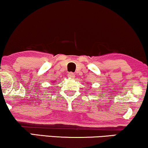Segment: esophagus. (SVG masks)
I'll return each instance as SVG.
<instances>
[{
	"instance_id": "obj_1",
	"label": "esophagus",
	"mask_w": 148,
	"mask_h": 148,
	"mask_svg": "<svg viewBox=\"0 0 148 148\" xmlns=\"http://www.w3.org/2000/svg\"><path fill=\"white\" fill-rule=\"evenodd\" d=\"M67 76H68V77L70 78V79H74V78L75 77V74H74L73 72H69Z\"/></svg>"
}]
</instances>
